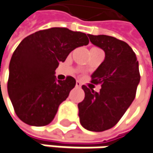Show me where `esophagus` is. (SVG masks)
Here are the masks:
<instances>
[{
    "instance_id": "esophagus-1",
    "label": "esophagus",
    "mask_w": 153,
    "mask_h": 153,
    "mask_svg": "<svg viewBox=\"0 0 153 153\" xmlns=\"http://www.w3.org/2000/svg\"><path fill=\"white\" fill-rule=\"evenodd\" d=\"M76 87H80L81 86V83L79 81H76V85H75Z\"/></svg>"
}]
</instances>
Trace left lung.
Masks as SVG:
<instances>
[{
  "label": "left lung",
  "instance_id": "8db88e82",
  "mask_svg": "<svg viewBox=\"0 0 153 153\" xmlns=\"http://www.w3.org/2000/svg\"><path fill=\"white\" fill-rule=\"evenodd\" d=\"M90 41L104 50L105 59L92 74L99 93L82 85L85 99L78 104L81 126L88 131H103L113 127L132 103L140 80L139 61L125 41L108 35L87 34Z\"/></svg>",
  "mask_w": 153,
  "mask_h": 153
}]
</instances>
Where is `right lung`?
Segmentation results:
<instances>
[{
    "mask_svg": "<svg viewBox=\"0 0 153 153\" xmlns=\"http://www.w3.org/2000/svg\"><path fill=\"white\" fill-rule=\"evenodd\" d=\"M88 43L84 33L52 27L32 33L19 44L9 63L7 93L22 121L33 126L52 122L76 84L71 76L57 80L55 70L73 50Z\"/></svg>",
    "mask_w": 153,
    "mask_h": 153,
    "instance_id": "1",
    "label": "right lung"
}]
</instances>
